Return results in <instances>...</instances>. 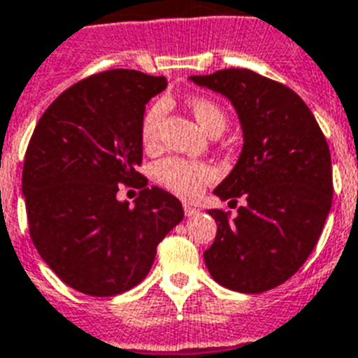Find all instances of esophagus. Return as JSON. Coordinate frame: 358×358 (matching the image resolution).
I'll return each mask as SVG.
<instances>
[{
	"mask_svg": "<svg viewBox=\"0 0 358 358\" xmlns=\"http://www.w3.org/2000/svg\"><path fill=\"white\" fill-rule=\"evenodd\" d=\"M199 211H200L199 208H194V206H191V204H185L184 206L185 217H194V215H199Z\"/></svg>",
	"mask_w": 358,
	"mask_h": 358,
	"instance_id": "obj_1",
	"label": "esophagus"
}]
</instances>
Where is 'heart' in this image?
Listing matches in <instances>:
<instances>
[{
    "label": "heart",
    "instance_id": "heart-1",
    "mask_svg": "<svg viewBox=\"0 0 358 358\" xmlns=\"http://www.w3.org/2000/svg\"><path fill=\"white\" fill-rule=\"evenodd\" d=\"M189 108L193 112L194 119L208 134L222 132L226 129L224 110L209 97L189 99ZM167 104L165 101H156L145 110L141 119V143L145 149H154L159 141L162 123H164ZM217 178V173L211 165L204 162L171 156L154 165V180L178 194L182 199H194L202 193V189Z\"/></svg>",
    "mask_w": 358,
    "mask_h": 358
}]
</instances>
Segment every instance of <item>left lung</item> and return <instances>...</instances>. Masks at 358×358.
Segmentation results:
<instances>
[{
    "label": "left lung",
    "mask_w": 358,
    "mask_h": 358,
    "mask_svg": "<svg viewBox=\"0 0 358 358\" xmlns=\"http://www.w3.org/2000/svg\"><path fill=\"white\" fill-rule=\"evenodd\" d=\"M191 80L231 101L245 141L213 193L246 204L235 219L208 211L217 235L206 266L226 289L259 294L294 275L318 243L333 200L329 147L309 106L285 84L235 68Z\"/></svg>",
    "instance_id": "left-lung-1"
}]
</instances>
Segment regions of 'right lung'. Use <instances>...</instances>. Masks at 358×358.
Wrapping results in <instances>:
<instances>
[{
    "mask_svg": "<svg viewBox=\"0 0 358 358\" xmlns=\"http://www.w3.org/2000/svg\"><path fill=\"white\" fill-rule=\"evenodd\" d=\"M167 78L110 69L73 84L38 121L23 162L29 234L49 268L88 296L121 294L145 280L182 202L147 187L141 119ZM119 183L141 187L134 206Z\"/></svg>",
    "mask_w": 358,
    "mask_h": 358,
    "instance_id": "add662e5",
    "label": "right lung"
}]
</instances>
